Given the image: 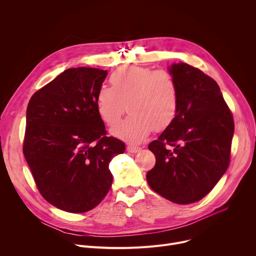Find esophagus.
Listing matches in <instances>:
<instances>
[{"instance_id": "obj_1", "label": "esophagus", "mask_w": 256, "mask_h": 256, "mask_svg": "<svg viewBox=\"0 0 256 256\" xmlns=\"http://www.w3.org/2000/svg\"><path fill=\"white\" fill-rule=\"evenodd\" d=\"M141 150L140 147H137V146H128V152H130V154H136V152H139Z\"/></svg>"}]
</instances>
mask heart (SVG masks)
I'll return each mask as SVG.
<instances>
[{
	"instance_id": "heart-1",
	"label": "heart",
	"mask_w": 256,
	"mask_h": 256,
	"mask_svg": "<svg viewBox=\"0 0 256 256\" xmlns=\"http://www.w3.org/2000/svg\"><path fill=\"white\" fill-rule=\"evenodd\" d=\"M112 87L102 86L96 94V109L104 122L115 126L126 111L130 115L112 130L130 143H140L154 130L169 126L178 111V88L165 70L145 66H124L110 76Z\"/></svg>"
}]
</instances>
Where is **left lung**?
Wrapping results in <instances>:
<instances>
[{"label":"left lung","instance_id":"1","mask_svg":"<svg viewBox=\"0 0 256 256\" xmlns=\"http://www.w3.org/2000/svg\"><path fill=\"white\" fill-rule=\"evenodd\" d=\"M168 72L178 88V111L148 145L156 162L146 180L158 195L189 204L206 196L226 172L234 124L216 80L182 62Z\"/></svg>","mask_w":256,"mask_h":256}]
</instances>
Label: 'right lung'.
<instances>
[{
  "label": "right lung",
  "instance_id": "right-lung-1",
  "mask_svg": "<svg viewBox=\"0 0 256 256\" xmlns=\"http://www.w3.org/2000/svg\"><path fill=\"white\" fill-rule=\"evenodd\" d=\"M106 70L78 67L33 94L26 108L24 156L38 190L52 206L85 212L100 204L113 176L109 164L126 145L106 136L96 94Z\"/></svg>",
  "mask_w": 256,
  "mask_h": 256
}]
</instances>
